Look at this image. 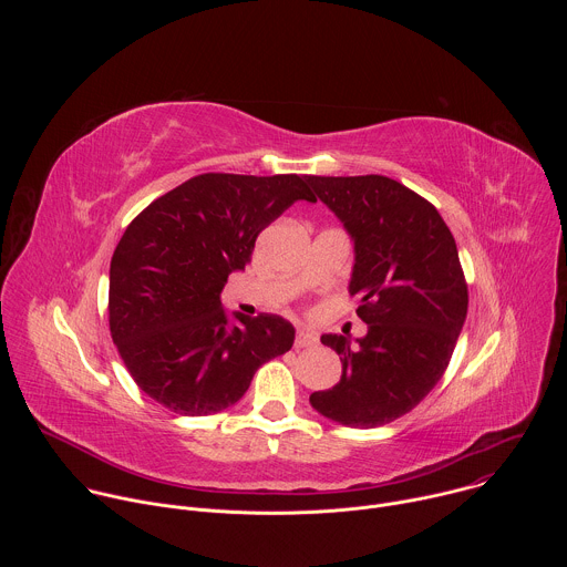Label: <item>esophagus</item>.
<instances>
[{"instance_id":"esophagus-1","label":"esophagus","mask_w":567,"mask_h":567,"mask_svg":"<svg viewBox=\"0 0 567 567\" xmlns=\"http://www.w3.org/2000/svg\"><path fill=\"white\" fill-rule=\"evenodd\" d=\"M316 334L313 332H309V330H298V334H296V348H311V346H316Z\"/></svg>"}]
</instances>
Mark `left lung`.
Masks as SVG:
<instances>
[{
	"label": "left lung",
	"mask_w": 567,
	"mask_h": 567,
	"mask_svg": "<svg viewBox=\"0 0 567 567\" xmlns=\"http://www.w3.org/2000/svg\"><path fill=\"white\" fill-rule=\"evenodd\" d=\"M354 245L350 296L368 334H322L341 381L309 394L313 411L350 429L411 413L442 379L466 318L468 293L455 239L417 193L381 175L307 177Z\"/></svg>",
	"instance_id": "8db88e82"
}]
</instances>
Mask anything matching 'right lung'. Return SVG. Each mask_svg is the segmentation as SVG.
<instances>
[{"label":"right lung","mask_w":567,"mask_h":567,"mask_svg":"<svg viewBox=\"0 0 567 567\" xmlns=\"http://www.w3.org/2000/svg\"><path fill=\"white\" fill-rule=\"evenodd\" d=\"M316 202L307 177L188 179L154 199L123 233L110 265V330L136 385L186 417L241 399L258 368L291 350L296 330L276 313L221 305L256 237L293 202Z\"/></svg>","instance_id":"add662e5"}]
</instances>
